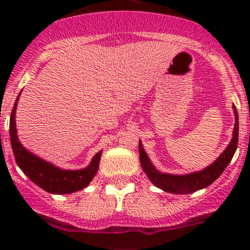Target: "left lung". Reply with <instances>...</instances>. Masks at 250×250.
Instances as JSON below:
<instances>
[{"label": "left lung", "mask_w": 250, "mask_h": 250, "mask_svg": "<svg viewBox=\"0 0 250 250\" xmlns=\"http://www.w3.org/2000/svg\"><path fill=\"white\" fill-rule=\"evenodd\" d=\"M234 114H235V127L233 131V137L231 141L226 148V150L216 159V161L208 166L207 168L202 169L200 171L187 174V175H173V174H165L159 171L151 165L147 153L142 148V143L139 142V153H140V162L147 174L149 180L156 186L157 188L162 190L168 191V193L174 194H191L194 191L200 190L208 186H210L229 165V162L233 159L235 151L237 148V141H239V115L235 105Z\"/></svg>", "instance_id": "1"}]
</instances>
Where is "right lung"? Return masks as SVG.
Instances as JSON below:
<instances>
[{"mask_svg":"<svg viewBox=\"0 0 250 250\" xmlns=\"http://www.w3.org/2000/svg\"><path fill=\"white\" fill-rule=\"evenodd\" d=\"M19 97L20 95L17 96L15 104L11 110L9 122L10 143L17 166L35 185L44 189L48 193L71 194L87 187L97 173L102 150L93 157L90 165L87 168L79 169V170H64V169L57 168L51 163L37 157L36 155L31 154L21 145L16 134L15 111Z\"/></svg>","mask_w":250,"mask_h":250,"instance_id":"1","label":"right lung"}]
</instances>
